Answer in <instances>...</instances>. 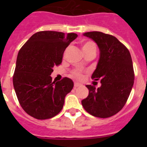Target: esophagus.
<instances>
[{"label": "esophagus", "instance_id": "esophagus-1", "mask_svg": "<svg viewBox=\"0 0 147 147\" xmlns=\"http://www.w3.org/2000/svg\"><path fill=\"white\" fill-rule=\"evenodd\" d=\"M82 84H80V83H78V82H75L74 83V87L75 88H77V87H80L81 86Z\"/></svg>", "mask_w": 147, "mask_h": 147}]
</instances>
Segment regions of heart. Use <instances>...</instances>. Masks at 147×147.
Instances as JSON below:
<instances>
[{"label": "heart", "instance_id": "heart-1", "mask_svg": "<svg viewBox=\"0 0 147 147\" xmlns=\"http://www.w3.org/2000/svg\"><path fill=\"white\" fill-rule=\"evenodd\" d=\"M89 49H94V50H96V45H95L93 42H90V41H88V42H84L82 45V51L89 50ZM72 75L74 77L78 78V79H80V78H82V76L81 72H80V71H74Z\"/></svg>", "mask_w": 147, "mask_h": 147}]
</instances>
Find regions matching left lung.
<instances>
[{"label": "left lung", "mask_w": 147, "mask_h": 147, "mask_svg": "<svg viewBox=\"0 0 147 147\" xmlns=\"http://www.w3.org/2000/svg\"><path fill=\"white\" fill-rule=\"evenodd\" d=\"M83 35L93 40L99 49V59L91 78L101 80V86L96 88L94 85H86L89 94L82 105L93 116L110 117L123 108L134 84L130 53L112 35L100 32Z\"/></svg>", "instance_id": "1"}]
</instances>
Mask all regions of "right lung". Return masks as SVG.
<instances>
[{
    "label": "right lung",
    "instance_id": "right-lung-1",
    "mask_svg": "<svg viewBox=\"0 0 147 147\" xmlns=\"http://www.w3.org/2000/svg\"><path fill=\"white\" fill-rule=\"evenodd\" d=\"M78 35L44 31L33 34L18 53L13 76L18 99L26 113L37 119L57 115L74 82L65 77L52 81L53 67L61 64L66 48Z\"/></svg>",
    "mask_w": 147,
    "mask_h": 147
}]
</instances>
